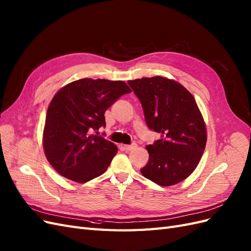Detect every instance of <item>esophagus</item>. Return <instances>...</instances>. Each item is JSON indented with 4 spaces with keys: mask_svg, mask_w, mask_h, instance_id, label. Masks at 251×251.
Segmentation results:
<instances>
[{
    "mask_svg": "<svg viewBox=\"0 0 251 251\" xmlns=\"http://www.w3.org/2000/svg\"><path fill=\"white\" fill-rule=\"evenodd\" d=\"M123 148L127 151H130V150H133L136 148V144H131V145H124Z\"/></svg>",
    "mask_w": 251,
    "mask_h": 251,
    "instance_id": "34e87169",
    "label": "esophagus"
}]
</instances>
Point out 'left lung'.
<instances>
[{"label": "left lung", "mask_w": 251, "mask_h": 251, "mask_svg": "<svg viewBox=\"0 0 251 251\" xmlns=\"http://www.w3.org/2000/svg\"><path fill=\"white\" fill-rule=\"evenodd\" d=\"M144 109L146 124L160 139L146 149L141 173L159 185H173L189 177L206 145V127L193 95L175 80L155 76L129 80Z\"/></svg>", "instance_id": "obj_1"}]
</instances>
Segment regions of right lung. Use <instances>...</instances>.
<instances>
[{"label": "right lung", "mask_w": 251, "mask_h": 251, "mask_svg": "<svg viewBox=\"0 0 251 251\" xmlns=\"http://www.w3.org/2000/svg\"><path fill=\"white\" fill-rule=\"evenodd\" d=\"M129 93L124 81L91 78L56 93L48 107L43 145L47 159L61 176L83 183L106 171L118 148L92 132L105 127V111Z\"/></svg>", "instance_id": "obj_1"}]
</instances>
